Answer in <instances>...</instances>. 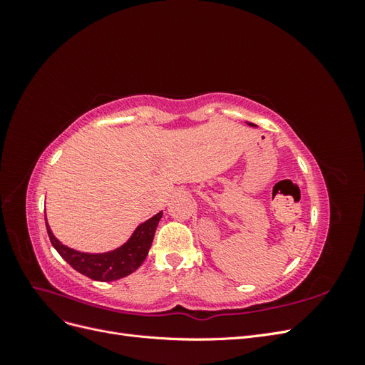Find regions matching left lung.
I'll use <instances>...</instances> for the list:
<instances>
[{"label": "left lung", "instance_id": "left-lung-1", "mask_svg": "<svg viewBox=\"0 0 365 365\" xmlns=\"http://www.w3.org/2000/svg\"><path fill=\"white\" fill-rule=\"evenodd\" d=\"M248 125H250V126H256V125H252V123H248Z\"/></svg>", "mask_w": 365, "mask_h": 365}]
</instances>
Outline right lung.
Masks as SVG:
<instances>
[{
    "label": "right lung",
    "instance_id": "right-lung-1",
    "mask_svg": "<svg viewBox=\"0 0 365 365\" xmlns=\"http://www.w3.org/2000/svg\"><path fill=\"white\" fill-rule=\"evenodd\" d=\"M161 216L163 212L148 219L146 222L140 224L126 244L118 247L117 250L101 254L81 252L65 247L51 233L47 224V217L46 225L51 245L56 248L62 259L70 263L76 271L97 282H113L126 277V275L140 268V264L145 262Z\"/></svg>",
    "mask_w": 365,
    "mask_h": 365
}]
</instances>
